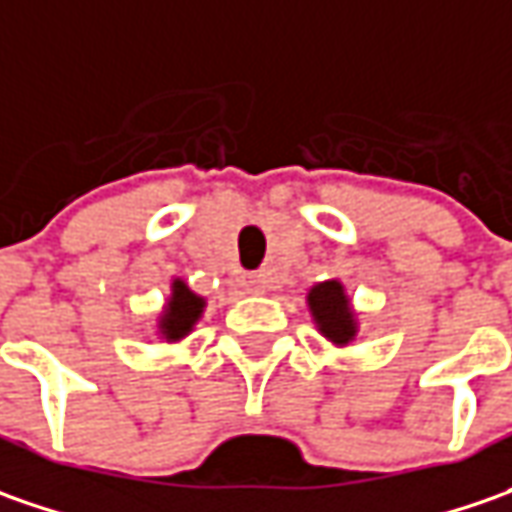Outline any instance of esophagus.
Segmentation results:
<instances>
[{
    "mask_svg": "<svg viewBox=\"0 0 512 512\" xmlns=\"http://www.w3.org/2000/svg\"><path fill=\"white\" fill-rule=\"evenodd\" d=\"M238 286L243 291H246V294H260V291H263V280H260V277H257V274H252V272H243L238 277Z\"/></svg>",
    "mask_w": 512,
    "mask_h": 512,
    "instance_id": "34e87169",
    "label": "esophagus"
}]
</instances>
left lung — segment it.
Wrapping results in <instances>:
<instances>
[{
  "label": "left lung",
  "instance_id": "1",
  "mask_svg": "<svg viewBox=\"0 0 512 512\" xmlns=\"http://www.w3.org/2000/svg\"><path fill=\"white\" fill-rule=\"evenodd\" d=\"M306 306H309L314 328L323 334V340H328L334 348L354 345L357 334H360V317H357V309H354L348 291L337 277L314 283L306 291Z\"/></svg>",
  "mask_w": 512,
  "mask_h": 512
}]
</instances>
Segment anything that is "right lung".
Instances as JSON below:
<instances>
[{"label": "right lung", "mask_w": 512, "mask_h": 512, "mask_svg": "<svg viewBox=\"0 0 512 512\" xmlns=\"http://www.w3.org/2000/svg\"><path fill=\"white\" fill-rule=\"evenodd\" d=\"M203 311H206V297L189 289L181 277H172L167 303L155 317V337L169 345L181 343L201 323Z\"/></svg>", "instance_id": "1"}]
</instances>
